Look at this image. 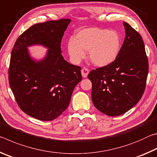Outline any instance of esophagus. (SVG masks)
<instances>
[{
	"label": "esophagus",
	"mask_w": 157,
	"mask_h": 157,
	"mask_svg": "<svg viewBox=\"0 0 157 157\" xmlns=\"http://www.w3.org/2000/svg\"><path fill=\"white\" fill-rule=\"evenodd\" d=\"M81 73H82V77H83V78H86L87 75H88L89 73V71L88 68H83L82 69Z\"/></svg>",
	"instance_id": "1"
}]
</instances>
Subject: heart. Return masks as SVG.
I'll list each match as a JSON object with an SVG mask.
<instances>
[{
	"label": "heart",
	"mask_w": 157,
	"mask_h": 157,
	"mask_svg": "<svg viewBox=\"0 0 157 157\" xmlns=\"http://www.w3.org/2000/svg\"><path fill=\"white\" fill-rule=\"evenodd\" d=\"M121 37L116 31L98 28H84L78 32L75 39L68 43V52L74 62L78 63L89 51L91 62L98 66L112 63L121 49Z\"/></svg>",
	"instance_id": "b5f03b06"
}]
</instances>
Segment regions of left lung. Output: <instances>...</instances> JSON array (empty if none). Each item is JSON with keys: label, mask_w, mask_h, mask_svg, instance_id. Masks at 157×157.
<instances>
[{"label": "left lung", "mask_w": 157, "mask_h": 157, "mask_svg": "<svg viewBox=\"0 0 157 157\" xmlns=\"http://www.w3.org/2000/svg\"><path fill=\"white\" fill-rule=\"evenodd\" d=\"M125 38L113 62L92 70L91 98L95 108L109 116L122 115L136 105L144 93L148 60L141 36L123 22Z\"/></svg>", "instance_id": "left-lung-1"}]
</instances>
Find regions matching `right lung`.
<instances>
[{"instance_id":"right-lung-1","label":"right lung","mask_w":157,"mask_h":157,"mask_svg":"<svg viewBox=\"0 0 157 157\" xmlns=\"http://www.w3.org/2000/svg\"><path fill=\"white\" fill-rule=\"evenodd\" d=\"M71 19L36 23L17 39L12 50L9 84L18 107L40 121L59 116L70 103L77 84L82 80L81 68L63 59L61 41ZM41 44L48 48L41 60L30 57L27 48Z\"/></svg>"}]
</instances>
